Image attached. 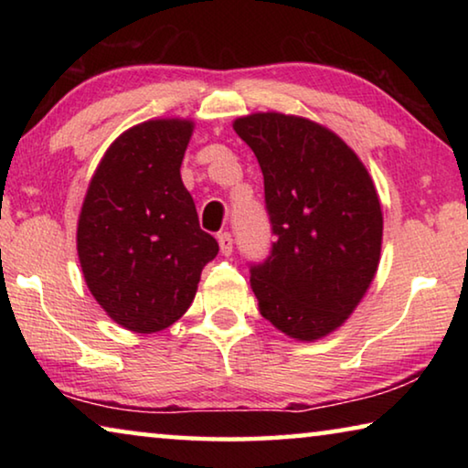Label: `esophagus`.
I'll return each instance as SVG.
<instances>
[{
  "mask_svg": "<svg viewBox=\"0 0 468 468\" xmlns=\"http://www.w3.org/2000/svg\"><path fill=\"white\" fill-rule=\"evenodd\" d=\"M217 239H218V245H220V253H223V256H231V253H233V235L225 231V233H218Z\"/></svg>",
  "mask_w": 468,
  "mask_h": 468,
  "instance_id": "obj_1",
  "label": "esophagus"
}]
</instances>
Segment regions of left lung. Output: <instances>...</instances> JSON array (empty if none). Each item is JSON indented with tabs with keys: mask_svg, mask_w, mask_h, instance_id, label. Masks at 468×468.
<instances>
[{
	"mask_svg": "<svg viewBox=\"0 0 468 468\" xmlns=\"http://www.w3.org/2000/svg\"><path fill=\"white\" fill-rule=\"evenodd\" d=\"M264 176L276 241L251 264L264 318L297 340L343 326L374 281L382 206L366 165L343 138L297 115L251 113L233 122Z\"/></svg>",
	"mask_w": 468,
	"mask_h": 468,
	"instance_id": "8db88e82",
	"label": "left lung"
}]
</instances>
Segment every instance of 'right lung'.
Wrapping results in <instances>:
<instances>
[{
  "mask_svg": "<svg viewBox=\"0 0 468 468\" xmlns=\"http://www.w3.org/2000/svg\"><path fill=\"white\" fill-rule=\"evenodd\" d=\"M194 122L150 120L101 158L78 218V258L97 303L125 330L171 326L196 297L218 243L181 181Z\"/></svg>",
  "mask_w": 468,
  "mask_h": 468,
  "instance_id": "1",
  "label": "right lung"
}]
</instances>
